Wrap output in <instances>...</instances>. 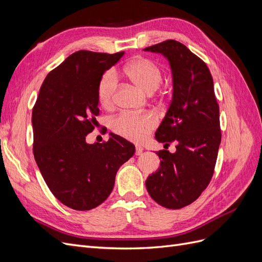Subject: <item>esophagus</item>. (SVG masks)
I'll return each mask as SVG.
<instances>
[{
  "label": "esophagus",
  "mask_w": 262,
  "mask_h": 262,
  "mask_svg": "<svg viewBox=\"0 0 262 262\" xmlns=\"http://www.w3.org/2000/svg\"><path fill=\"white\" fill-rule=\"evenodd\" d=\"M142 152H143V147L140 145H136V155H141Z\"/></svg>",
  "instance_id": "esophagus-1"
}]
</instances>
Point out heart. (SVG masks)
<instances>
[{
    "mask_svg": "<svg viewBox=\"0 0 262 262\" xmlns=\"http://www.w3.org/2000/svg\"><path fill=\"white\" fill-rule=\"evenodd\" d=\"M124 72L134 85L147 94L154 93L162 82L160 68L148 59L139 58L131 61L124 68ZM117 82V74L113 70L107 71L101 76L98 83L97 95L102 106L112 105ZM157 120L152 114L134 115L123 113L113 119L112 129L119 136L128 140L142 141L155 128Z\"/></svg>",
    "mask_w": 262,
    "mask_h": 262,
    "instance_id": "b5f03b06",
    "label": "heart"
}]
</instances>
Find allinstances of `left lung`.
I'll use <instances>...</instances> for the list:
<instances>
[{
	"instance_id": "left-lung-1",
	"label": "left lung",
	"mask_w": 262,
	"mask_h": 262,
	"mask_svg": "<svg viewBox=\"0 0 262 262\" xmlns=\"http://www.w3.org/2000/svg\"><path fill=\"white\" fill-rule=\"evenodd\" d=\"M160 53L171 70L172 95L155 133L160 143L176 142V152L162 149L161 165L145 181L148 194L167 209L191 204L208 187L221 143L220 108L213 78L205 63L176 40L147 47Z\"/></svg>"
}]
</instances>
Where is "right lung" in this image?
Masks as SVG:
<instances>
[{
	"label": "right lung",
	"mask_w": 262,
	"mask_h": 262,
	"mask_svg": "<svg viewBox=\"0 0 262 262\" xmlns=\"http://www.w3.org/2000/svg\"><path fill=\"white\" fill-rule=\"evenodd\" d=\"M123 54H71L46 76L33 109L38 168L53 195L73 210H92L104 202L118 169L136 152V146L114 133L106 143L86 142L99 114L98 83Z\"/></svg>",
	"instance_id": "1"
}]
</instances>
